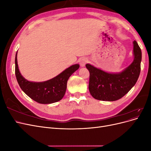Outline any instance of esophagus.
<instances>
[{
  "label": "esophagus",
  "instance_id": "esophagus-1",
  "mask_svg": "<svg viewBox=\"0 0 151 151\" xmlns=\"http://www.w3.org/2000/svg\"><path fill=\"white\" fill-rule=\"evenodd\" d=\"M87 62H88V60H87V59L86 58H82L79 61V64L82 67H84Z\"/></svg>",
  "mask_w": 151,
  "mask_h": 151
}]
</instances>
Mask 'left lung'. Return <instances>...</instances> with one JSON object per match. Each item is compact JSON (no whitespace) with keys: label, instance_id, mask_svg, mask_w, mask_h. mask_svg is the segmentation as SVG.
<instances>
[{"label":"left lung","instance_id":"1","mask_svg":"<svg viewBox=\"0 0 151 151\" xmlns=\"http://www.w3.org/2000/svg\"><path fill=\"white\" fill-rule=\"evenodd\" d=\"M133 44L134 60L119 73H109L89 63L86 65L90 73L89 90L94 99L116 101L124 96L134 86L140 72L142 52L136 41L133 42Z\"/></svg>","mask_w":151,"mask_h":151}]
</instances>
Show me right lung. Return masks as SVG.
<instances>
[{
  "label": "right lung",
  "instance_id": "right-lung-1",
  "mask_svg": "<svg viewBox=\"0 0 151 151\" xmlns=\"http://www.w3.org/2000/svg\"><path fill=\"white\" fill-rule=\"evenodd\" d=\"M15 57V74L21 89L34 101L41 104H51L59 101L64 96L67 83L70 76L79 68V64L72 65L53 78L43 82H31L22 76Z\"/></svg>",
  "mask_w": 151,
  "mask_h": 151
}]
</instances>
